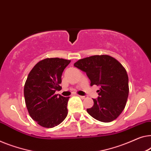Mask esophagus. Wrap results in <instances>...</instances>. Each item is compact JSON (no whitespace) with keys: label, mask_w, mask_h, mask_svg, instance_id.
I'll return each mask as SVG.
<instances>
[{"label":"esophagus","mask_w":151,"mask_h":151,"mask_svg":"<svg viewBox=\"0 0 151 151\" xmlns=\"http://www.w3.org/2000/svg\"><path fill=\"white\" fill-rule=\"evenodd\" d=\"M79 97L81 98V99H86V98L87 97L86 96H81V95H80Z\"/></svg>","instance_id":"34e87169"}]
</instances>
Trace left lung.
I'll return each mask as SVG.
<instances>
[{"mask_svg":"<svg viewBox=\"0 0 151 151\" xmlns=\"http://www.w3.org/2000/svg\"><path fill=\"white\" fill-rule=\"evenodd\" d=\"M74 66L86 73L91 86H100L99 97L86 111L92 117L110 123L121 114L129 95V78L124 67L108 55H95L78 60Z\"/></svg>","mask_w":151,"mask_h":151,"instance_id":"obj_1","label":"left lung"}]
</instances>
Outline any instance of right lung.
Returning a JSON list of instances; mask_svg holds the SVG:
<instances>
[{"label": "right lung", "instance_id": "right-lung-1", "mask_svg": "<svg viewBox=\"0 0 151 151\" xmlns=\"http://www.w3.org/2000/svg\"><path fill=\"white\" fill-rule=\"evenodd\" d=\"M71 60L45 58L30 71L24 88L26 106L30 117L39 125L52 128L67 117L69 98L56 95L60 91L61 76Z\"/></svg>", "mask_w": 151, "mask_h": 151}]
</instances>
